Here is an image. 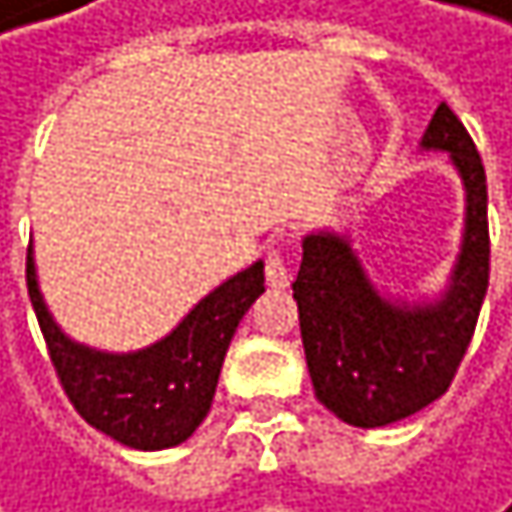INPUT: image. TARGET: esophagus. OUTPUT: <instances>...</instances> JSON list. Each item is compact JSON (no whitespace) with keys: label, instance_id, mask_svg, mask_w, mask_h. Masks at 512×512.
Wrapping results in <instances>:
<instances>
[{"label":"esophagus","instance_id":"obj_1","mask_svg":"<svg viewBox=\"0 0 512 512\" xmlns=\"http://www.w3.org/2000/svg\"><path fill=\"white\" fill-rule=\"evenodd\" d=\"M265 280L271 290H287L290 287V271H287V262H284V250L277 244L268 247L265 253Z\"/></svg>","mask_w":512,"mask_h":512}]
</instances>
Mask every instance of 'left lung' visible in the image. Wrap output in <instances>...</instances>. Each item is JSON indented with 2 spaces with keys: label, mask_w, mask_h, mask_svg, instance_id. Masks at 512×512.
<instances>
[{
  "label": "left lung",
  "mask_w": 512,
  "mask_h": 512,
  "mask_svg": "<svg viewBox=\"0 0 512 512\" xmlns=\"http://www.w3.org/2000/svg\"><path fill=\"white\" fill-rule=\"evenodd\" d=\"M418 152H440L461 180L458 256L437 293H391L369 274L351 228L302 238L293 284L317 400L345 424L385 427L440 400L473 339L489 290V192L473 140L440 103Z\"/></svg>",
  "instance_id": "8db88e82"
}]
</instances>
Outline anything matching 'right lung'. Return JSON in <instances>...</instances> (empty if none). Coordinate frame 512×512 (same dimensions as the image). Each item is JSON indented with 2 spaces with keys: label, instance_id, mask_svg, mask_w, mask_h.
<instances>
[{
  "label": "right lung",
  "instance_id": "right-lung-1",
  "mask_svg": "<svg viewBox=\"0 0 512 512\" xmlns=\"http://www.w3.org/2000/svg\"><path fill=\"white\" fill-rule=\"evenodd\" d=\"M27 284L51 363L79 415L127 449L161 452L186 443L207 418L235 329L265 293V262L222 280L167 336L137 351H103L66 336L42 296L33 247Z\"/></svg>",
  "mask_w": 512,
  "mask_h": 512
}]
</instances>
